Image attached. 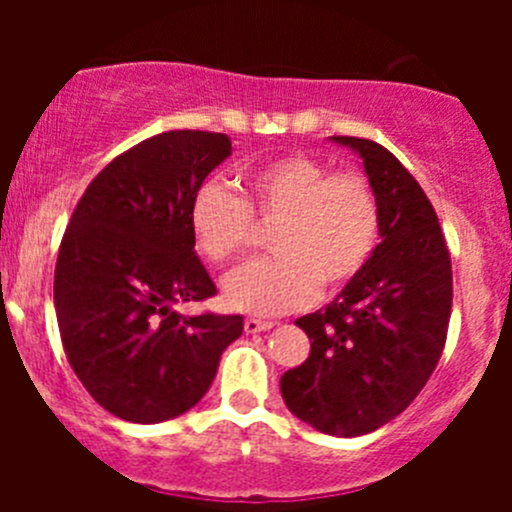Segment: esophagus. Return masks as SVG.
I'll return each instance as SVG.
<instances>
[{
	"instance_id": "1",
	"label": "esophagus",
	"mask_w": 512,
	"mask_h": 512,
	"mask_svg": "<svg viewBox=\"0 0 512 512\" xmlns=\"http://www.w3.org/2000/svg\"><path fill=\"white\" fill-rule=\"evenodd\" d=\"M275 327V322H267V319H245V332L247 334H255V332H267V329Z\"/></svg>"
}]
</instances>
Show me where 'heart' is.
<instances>
[{"label": "heart", "instance_id": "1", "mask_svg": "<svg viewBox=\"0 0 512 512\" xmlns=\"http://www.w3.org/2000/svg\"><path fill=\"white\" fill-rule=\"evenodd\" d=\"M257 225L275 227L277 257L245 267L225 282V302L252 314H285L352 285L374 257L381 208L356 173H334L309 156H282L247 170L242 198L203 185L190 203L198 250L215 265L237 262L257 245Z\"/></svg>", "mask_w": 512, "mask_h": 512}]
</instances>
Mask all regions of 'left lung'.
I'll use <instances>...</instances> for the list:
<instances>
[{
  "label": "left lung",
  "mask_w": 512,
  "mask_h": 512,
  "mask_svg": "<svg viewBox=\"0 0 512 512\" xmlns=\"http://www.w3.org/2000/svg\"><path fill=\"white\" fill-rule=\"evenodd\" d=\"M352 146L381 208V242L332 304L299 317L309 356L282 374L287 409L329 436H364L396 418L431 379L453 302L451 255L431 200L399 158L369 138Z\"/></svg>",
  "instance_id": "8db88e82"
}]
</instances>
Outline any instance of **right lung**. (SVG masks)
Listing matches in <instances>:
<instances>
[{"mask_svg":"<svg viewBox=\"0 0 512 512\" xmlns=\"http://www.w3.org/2000/svg\"><path fill=\"white\" fill-rule=\"evenodd\" d=\"M230 151V138L213 131L146 138L91 180L61 237L54 307L66 359L123 421L193 409L242 334L240 314L173 309L218 292L195 255L190 203Z\"/></svg>","mask_w":512,"mask_h":512,"instance_id":"right-lung-1","label":"right lung"}]
</instances>
